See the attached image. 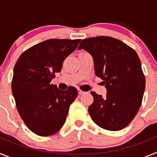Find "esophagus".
I'll return each mask as SVG.
<instances>
[{
    "label": "esophagus",
    "instance_id": "34e87169",
    "mask_svg": "<svg viewBox=\"0 0 157 157\" xmlns=\"http://www.w3.org/2000/svg\"><path fill=\"white\" fill-rule=\"evenodd\" d=\"M78 94H79V95H82V94H84L86 93V92H84V91L82 90H80V89H78Z\"/></svg>",
    "mask_w": 157,
    "mask_h": 157
}]
</instances>
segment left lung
Here are the masks:
<instances>
[{"label": "left lung", "instance_id": "obj_1", "mask_svg": "<svg viewBox=\"0 0 157 157\" xmlns=\"http://www.w3.org/2000/svg\"><path fill=\"white\" fill-rule=\"evenodd\" d=\"M78 48L92 55L96 75L107 89L105 98L90 92L94 102L88 111L93 121L105 130H122L132 121L143 98L145 78L138 54L109 36L83 39Z\"/></svg>", "mask_w": 157, "mask_h": 157}]
</instances>
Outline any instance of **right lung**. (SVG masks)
<instances>
[{"label": "right lung", "instance_id": "obj_1", "mask_svg": "<svg viewBox=\"0 0 157 157\" xmlns=\"http://www.w3.org/2000/svg\"><path fill=\"white\" fill-rule=\"evenodd\" d=\"M79 42L80 39L46 40L24 51L15 64L12 91L16 108L25 124L37 135L58 132L77 98L75 87L61 90L50 82Z\"/></svg>", "mask_w": 157, "mask_h": 157}]
</instances>
